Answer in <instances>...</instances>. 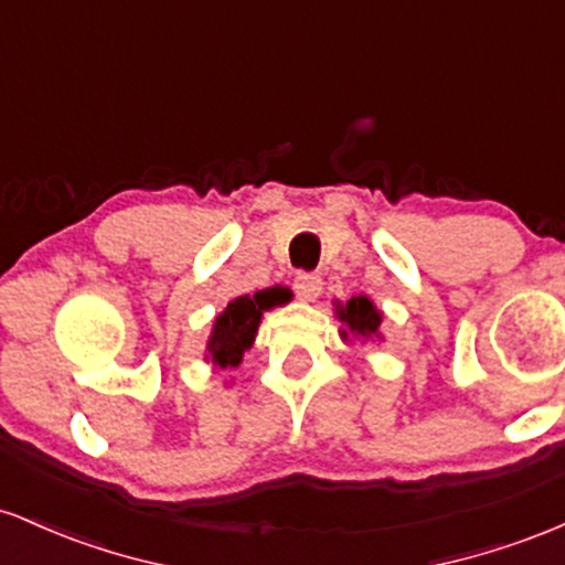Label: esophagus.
<instances>
[{
  "instance_id": "obj_1",
  "label": "esophagus",
  "mask_w": 565,
  "mask_h": 565,
  "mask_svg": "<svg viewBox=\"0 0 565 565\" xmlns=\"http://www.w3.org/2000/svg\"><path fill=\"white\" fill-rule=\"evenodd\" d=\"M321 287H323V281L319 274H305L302 270V274L295 276V289L302 300H316V297L321 295Z\"/></svg>"
}]
</instances>
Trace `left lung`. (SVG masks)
Instances as JSON below:
<instances>
[{
  "label": "left lung",
  "mask_w": 565,
  "mask_h": 565,
  "mask_svg": "<svg viewBox=\"0 0 565 565\" xmlns=\"http://www.w3.org/2000/svg\"><path fill=\"white\" fill-rule=\"evenodd\" d=\"M340 321H345L348 329L353 334L372 337V334H377L382 316L369 297L359 295V297H353V300H348L345 308H340ZM342 334H348V332H342Z\"/></svg>",
  "instance_id": "obj_1"
}]
</instances>
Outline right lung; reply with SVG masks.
I'll list each match as a JSON object with an SVG mask.
<instances>
[{"label": "right lung", "instance_id": "add662e5", "mask_svg": "<svg viewBox=\"0 0 565 565\" xmlns=\"http://www.w3.org/2000/svg\"><path fill=\"white\" fill-rule=\"evenodd\" d=\"M287 300V289H265L257 291L255 297H236V300L225 308V313L217 316L215 321V332L210 337L212 364H217L220 369L242 364L244 350L252 348V342H255L257 327H260L265 310Z\"/></svg>", "mask_w": 565, "mask_h": 565}]
</instances>
